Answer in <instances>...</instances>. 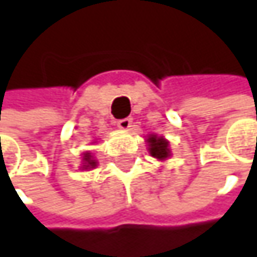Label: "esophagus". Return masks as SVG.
<instances>
[{"mask_svg": "<svg viewBox=\"0 0 257 257\" xmlns=\"http://www.w3.org/2000/svg\"><path fill=\"white\" fill-rule=\"evenodd\" d=\"M117 126L120 129H129L132 126V119L131 117H125V119H120V120H117Z\"/></svg>", "mask_w": 257, "mask_h": 257, "instance_id": "obj_1", "label": "esophagus"}]
</instances>
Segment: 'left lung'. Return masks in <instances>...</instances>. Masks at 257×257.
Instances as JSON below:
<instances>
[{
  "mask_svg": "<svg viewBox=\"0 0 257 257\" xmlns=\"http://www.w3.org/2000/svg\"><path fill=\"white\" fill-rule=\"evenodd\" d=\"M149 150H150V155L156 159H165L170 156V149H168V141L164 140L162 137H156V135H152L149 137Z\"/></svg>",
  "mask_w": 257,
  "mask_h": 257,
  "instance_id": "8db88e82",
  "label": "left lung"
}]
</instances>
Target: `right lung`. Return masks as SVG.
Returning a JSON list of instances; mask_svg holds the SVG:
<instances>
[{
	"label": "right lung",
	"instance_id": "right-lung-1",
	"mask_svg": "<svg viewBox=\"0 0 257 257\" xmlns=\"http://www.w3.org/2000/svg\"><path fill=\"white\" fill-rule=\"evenodd\" d=\"M83 161H84V164H86V165H83V168H93V167L96 165V162L92 159V156H90L89 153H86V155H84Z\"/></svg>",
	"mask_w": 257,
	"mask_h": 257
}]
</instances>
